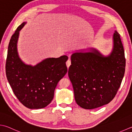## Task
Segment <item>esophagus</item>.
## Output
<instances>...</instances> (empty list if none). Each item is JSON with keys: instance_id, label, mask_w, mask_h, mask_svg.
<instances>
[{"instance_id": "esophagus-1", "label": "esophagus", "mask_w": 132, "mask_h": 132, "mask_svg": "<svg viewBox=\"0 0 132 132\" xmlns=\"http://www.w3.org/2000/svg\"><path fill=\"white\" fill-rule=\"evenodd\" d=\"M70 65H71V61L70 60V58H69L66 62V66L68 67V68H69Z\"/></svg>"}]
</instances>
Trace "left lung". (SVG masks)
Instances as JSON below:
<instances>
[{
	"instance_id": "1",
	"label": "left lung",
	"mask_w": 132,
	"mask_h": 132,
	"mask_svg": "<svg viewBox=\"0 0 132 132\" xmlns=\"http://www.w3.org/2000/svg\"><path fill=\"white\" fill-rule=\"evenodd\" d=\"M113 39V50L107 56L95 48L71 56L68 75L75 100L84 109H93L109 104L120 88L125 73V53L120 35L116 31Z\"/></svg>"
}]
</instances>
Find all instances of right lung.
Here are the masks:
<instances>
[{
	"mask_svg": "<svg viewBox=\"0 0 132 132\" xmlns=\"http://www.w3.org/2000/svg\"><path fill=\"white\" fill-rule=\"evenodd\" d=\"M23 22L12 35L8 47L6 73L15 96L29 109L45 108L53 100L58 82L65 76L68 56L49 58L37 65L26 64L18 55L17 42Z\"/></svg>",
	"mask_w": 132,
	"mask_h": 132,
	"instance_id": "1",
	"label": "right lung"
}]
</instances>
